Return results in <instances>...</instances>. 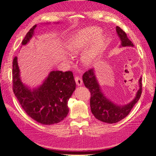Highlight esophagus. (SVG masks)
Segmentation results:
<instances>
[{"label":"esophagus","instance_id":"1","mask_svg":"<svg viewBox=\"0 0 156 156\" xmlns=\"http://www.w3.org/2000/svg\"><path fill=\"white\" fill-rule=\"evenodd\" d=\"M75 83H76L77 86H81V85H82L83 81H82V79H81V78H80L79 77L75 76Z\"/></svg>","mask_w":156,"mask_h":156}]
</instances>
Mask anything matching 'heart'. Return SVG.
Returning a JSON list of instances; mask_svg holds the SVG:
<instances>
[{"mask_svg":"<svg viewBox=\"0 0 156 156\" xmlns=\"http://www.w3.org/2000/svg\"><path fill=\"white\" fill-rule=\"evenodd\" d=\"M101 32V29L96 27L87 28L79 32L69 41L68 45L69 52L72 55L78 54L95 39L91 48L82 56L84 64L90 65L100 51L106 40V36L101 33L100 34Z\"/></svg>","mask_w":156,"mask_h":156,"instance_id":"obj_1","label":"heart"}]
</instances>
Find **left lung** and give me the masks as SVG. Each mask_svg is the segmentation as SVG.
<instances>
[{"label": "left lung", "instance_id": "1", "mask_svg": "<svg viewBox=\"0 0 156 156\" xmlns=\"http://www.w3.org/2000/svg\"><path fill=\"white\" fill-rule=\"evenodd\" d=\"M116 30L121 40V46H134L123 30L116 27ZM83 81L84 86L90 92V108L92 114L98 120L108 124L116 123L128 115L132 108L139 101L142 93V77H140L139 89L133 101L127 105H119L112 102L101 90L94 69H89L83 74Z\"/></svg>", "mask_w": 156, "mask_h": 156}]
</instances>
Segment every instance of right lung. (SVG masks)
Wrapping results in <instances>:
<instances>
[{
	"label": "right lung",
	"instance_id": "obj_1",
	"mask_svg": "<svg viewBox=\"0 0 156 156\" xmlns=\"http://www.w3.org/2000/svg\"><path fill=\"white\" fill-rule=\"evenodd\" d=\"M36 25L27 33L22 45L29 43ZM17 57L13 60V90L27 114L44 125L57 124L68 114V102L76 83L72 72L52 71L37 88H30L21 81Z\"/></svg>",
	"mask_w": 156,
	"mask_h": 156
}]
</instances>
